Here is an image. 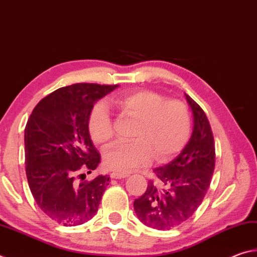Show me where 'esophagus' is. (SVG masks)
Returning <instances> with one entry per match:
<instances>
[{
	"label": "esophagus",
	"instance_id": "1",
	"mask_svg": "<svg viewBox=\"0 0 257 257\" xmlns=\"http://www.w3.org/2000/svg\"><path fill=\"white\" fill-rule=\"evenodd\" d=\"M111 178L113 179H122V178L128 177V175H125V173H119V172H112L110 175Z\"/></svg>",
	"mask_w": 257,
	"mask_h": 257
}]
</instances>
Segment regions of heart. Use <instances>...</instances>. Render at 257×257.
<instances>
[{
	"mask_svg": "<svg viewBox=\"0 0 257 257\" xmlns=\"http://www.w3.org/2000/svg\"><path fill=\"white\" fill-rule=\"evenodd\" d=\"M113 105L124 115L136 119L133 128L134 141L118 142L108 146L103 156L108 170L127 173L146 164L153 153L164 162L172 159L186 146L191 130V118L185 103L165 101L153 90H136L112 99ZM90 137L104 145L113 137V122L105 104L94 106L89 116Z\"/></svg>",
	"mask_w": 257,
	"mask_h": 257,
	"instance_id": "b5f03b06",
	"label": "heart"
}]
</instances>
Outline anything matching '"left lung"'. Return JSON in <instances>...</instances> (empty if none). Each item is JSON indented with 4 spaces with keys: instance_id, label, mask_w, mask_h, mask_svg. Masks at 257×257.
I'll return each mask as SVG.
<instances>
[{
    "instance_id": "8db88e82",
    "label": "left lung",
    "mask_w": 257,
    "mask_h": 257,
    "mask_svg": "<svg viewBox=\"0 0 257 257\" xmlns=\"http://www.w3.org/2000/svg\"><path fill=\"white\" fill-rule=\"evenodd\" d=\"M185 95L194 115L188 144L172 162L154 169L165 189L150 181L143 196L134 202L138 219L158 230L177 227L194 214L210 187L215 167L214 138L207 116L193 98Z\"/></svg>"
}]
</instances>
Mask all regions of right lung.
<instances>
[{"instance_id":"1","label":"right lung","mask_w":257,"mask_h":257,"mask_svg":"<svg viewBox=\"0 0 257 257\" xmlns=\"http://www.w3.org/2000/svg\"><path fill=\"white\" fill-rule=\"evenodd\" d=\"M118 85L73 84L41 99L25 129L26 175L35 202L59 224L87 222L97 212L107 176L85 179L101 155L89 136L94 104Z\"/></svg>"}]
</instances>
